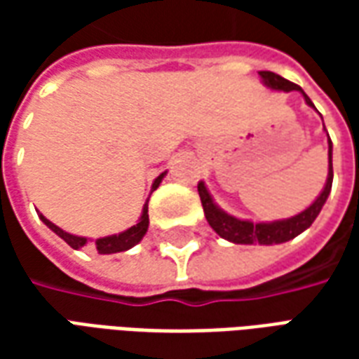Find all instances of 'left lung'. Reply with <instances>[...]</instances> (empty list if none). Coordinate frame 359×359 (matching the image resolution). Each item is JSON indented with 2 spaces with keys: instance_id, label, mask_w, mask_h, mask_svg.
Returning <instances> with one entry per match:
<instances>
[{
  "instance_id": "1",
  "label": "left lung",
  "mask_w": 359,
  "mask_h": 359,
  "mask_svg": "<svg viewBox=\"0 0 359 359\" xmlns=\"http://www.w3.org/2000/svg\"><path fill=\"white\" fill-rule=\"evenodd\" d=\"M259 76H262V82H264L265 86L271 90H280V92L298 90V92H302V95H304V100H306L309 107L316 109V105L311 103V100L306 95V92L300 86H296L294 82L286 81L280 74L271 73V71H259ZM331 187L332 142L329 138V175H327L325 188L321 190V194L316 198V202L311 203L309 208H306L304 211H300L298 215H294V217L278 219V221H269V223H254V221H248V219H236L234 215H229L226 211L221 210L217 203L213 202V198H211V194L208 192V188H205L202 180L198 182V194H200V200H202L203 213H205L208 223H210L211 229L221 238L233 242V244H262V246H273V244H283V242L292 241L298 234L304 233L306 229L311 226V223L316 221L319 211H321V208L327 202V198L331 194Z\"/></svg>"
}]
</instances>
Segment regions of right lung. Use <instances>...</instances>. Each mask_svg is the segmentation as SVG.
Returning a JSON list of instances; mask_svg holds the SVG:
<instances>
[{
	"label": "right lung",
	"mask_w": 359,
	"mask_h": 359,
	"mask_svg": "<svg viewBox=\"0 0 359 359\" xmlns=\"http://www.w3.org/2000/svg\"><path fill=\"white\" fill-rule=\"evenodd\" d=\"M167 175V171L161 172L156 180H154V184H151V192L156 190L159 184H161V180ZM40 219L43 221V225L50 226L53 233L57 234L59 238H63V241L74 250H81L84 248L86 244H88V238L86 236H76V234H71L63 231V229H59L57 225H53L50 219H46L40 213ZM148 225H149V217H148V200L144 203V208H142V215L138 219V223L133 225L130 229H126L123 233L118 234H111V236H103V238H97L94 242V248L97 250V254H117V252H125V250H130L133 246H136L138 242L144 238V234L148 233Z\"/></svg>",
	"instance_id": "1"
}]
</instances>
